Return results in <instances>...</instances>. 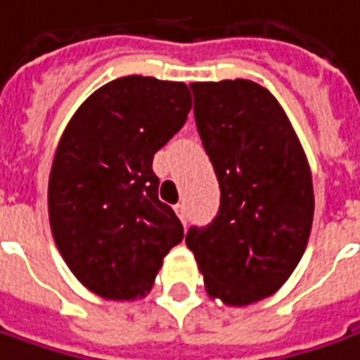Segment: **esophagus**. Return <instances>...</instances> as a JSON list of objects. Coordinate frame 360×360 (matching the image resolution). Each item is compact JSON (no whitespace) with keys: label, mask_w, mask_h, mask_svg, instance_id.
Returning <instances> with one entry per match:
<instances>
[{"label":"esophagus","mask_w":360,"mask_h":360,"mask_svg":"<svg viewBox=\"0 0 360 360\" xmlns=\"http://www.w3.org/2000/svg\"><path fill=\"white\" fill-rule=\"evenodd\" d=\"M175 212H177V217L181 219V222L187 224V207H185V202H177V205H175Z\"/></svg>","instance_id":"1"}]
</instances>
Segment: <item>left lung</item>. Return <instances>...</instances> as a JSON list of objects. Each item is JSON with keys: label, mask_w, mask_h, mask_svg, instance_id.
<instances>
[{"label": "left lung", "mask_w": 360, "mask_h": 360, "mask_svg": "<svg viewBox=\"0 0 360 360\" xmlns=\"http://www.w3.org/2000/svg\"><path fill=\"white\" fill-rule=\"evenodd\" d=\"M189 86L221 207L211 224L191 226L185 242L212 300L250 305L278 292L305 252L315 209L309 163L264 86L242 78Z\"/></svg>", "instance_id": "1"}]
</instances>
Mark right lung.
Segmentation results:
<instances>
[{
	"mask_svg": "<svg viewBox=\"0 0 360 360\" xmlns=\"http://www.w3.org/2000/svg\"><path fill=\"white\" fill-rule=\"evenodd\" d=\"M191 104L187 84L131 75L90 94L63 131L49 177L51 231L70 272L104 300L143 297L183 240L151 163Z\"/></svg>",
	"mask_w": 360,
	"mask_h": 360,
	"instance_id": "right-lung-1",
	"label": "right lung"
}]
</instances>
